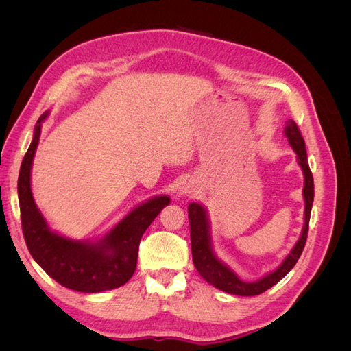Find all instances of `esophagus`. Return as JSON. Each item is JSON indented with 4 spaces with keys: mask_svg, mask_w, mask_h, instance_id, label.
<instances>
[{
    "mask_svg": "<svg viewBox=\"0 0 351 351\" xmlns=\"http://www.w3.org/2000/svg\"><path fill=\"white\" fill-rule=\"evenodd\" d=\"M196 190H197L196 184L193 182H190V180H187V182L180 183V186H178V195L180 196H184V197L193 196L196 193Z\"/></svg>",
    "mask_w": 351,
    "mask_h": 351,
    "instance_id": "34e87169",
    "label": "esophagus"
}]
</instances>
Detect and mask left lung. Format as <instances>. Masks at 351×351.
I'll return each instance as SVG.
<instances>
[{"label": "left lung", "instance_id": "8db88e82", "mask_svg": "<svg viewBox=\"0 0 351 351\" xmlns=\"http://www.w3.org/2000/svg\"><path fill=\"white\" fill-rule=\"evenodd\" d=\"M284 134L289 143L291 145L293 151L297 155V164L300 165L303 177H304V186H303V199H304V224L302 228V234L297 240V243L287 254L284 261L280 263V267L275 268L272 272L263 275L262 278L256 281H243L239 275L232 271L228 265L217 258L212 246V237H210V224L208 218V210L196 202H192L189 205V221H190V241H192V254H193V263L197 272L202 275L206 282L212 284L215 289L226 291L236 295H258L263 291L271 289L272 285L281 281L287 274H289L295 262L299 261L300 254L304 249L307 231H309V221H311V212L313 205V176L307 162V154L304 141L299 127L293 121L289 120L285 123Z\"/></svg>", "mask_w": 351, "mask_h": 351}]
</instances>
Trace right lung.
<instances>
[{
	"label": "right lung",
	"mask_w": 351,
	"mask_h": 351,
	"mask_svg": "<svg viewBox=\"0 0 351 351\" xmlns=\"http://www.w3.org/2000/svg\"><path fill=\"white\" fill-rule=\"evenodd\" d=\"M48 114V111L42 114L35 125L34 139L23 158L17 182L20 217L27 249L39 267L62 287L82 293L117 289L132 278L143 232L159 212L169 205V197L147 199L99 240H73L52 231L35 204L30 186L32 164L42 123Z\"/></svg>",
	"instance_id": "1"
}]
</instances>
